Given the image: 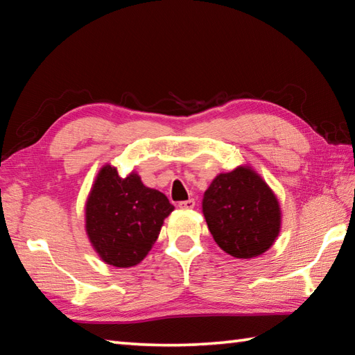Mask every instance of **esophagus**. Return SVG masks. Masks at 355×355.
Returning <instances> with one entry per match:
<instances>
[{"label":"esophagus","mask_w":355,"mask_h":355,"mask_svg":"<svg viewBox=\"0 0 355 355\" xmlns=\"http://www.w3.org/2000/svg\"><path fill=\"white\" fill-rule=\"evenodd\" d=\"M178 207H182V209H193L195 207V200L189 198V200H186V201H180L178 202Z\"/></svg>","instance_id":"34e87169"}]
</instances>
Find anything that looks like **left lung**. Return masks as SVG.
I'll list each match as a JSON object with an SVG mask.
<instances>
[{"instance_id":"8db88e82","label":"left lung","mask_w":355,"mask_h":355,"mask_svg":"<svg viewBox=\"0 0 355 355\" xmlns=\"http://www.w3.org/2000/svg\"><path fill=\"white\" fill-rule=\"evenodd\" d=\"M202 215L215 243L239 259L267 252L281 229L275 193L248 168L220 173L214 180L202 197Z\"/></svg>"}]
</instances>
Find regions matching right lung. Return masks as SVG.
<instances>
[{"label": "right lung", "mask_w": 355, "mask_h": 355, "mask_svg": "<svg viewBox=\"0 0 355 355\" xmlns=\"http://www.w3.org/2000/svg\"><path fill=\"white\" fill-rule=\"evenodd\" d=\"M172 210L166 195L149 189L139 175L122 178L116 168L105 166L87 202L88 238L110 266H137L153 248Z\"/></svg>", "instance_id": "1"}]
</instances>
